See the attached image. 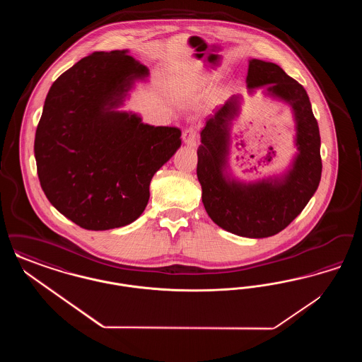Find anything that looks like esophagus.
Listing matches in <instances>:
<instances>
[{"label":"esophagus","mask_w":362,"mask_h":362,"mask_svg":"<svg viewBox=\"0 0 362 362\" xmlns=\"http://www.w3.org/2000/svg\"><path fill=\"white\" fill-rule=\"evenodd\" d=\"M197 138H198V133L194 127H189L183 132V141L189 146H194L197 144Z\"/></svg>","instance_id":"obj_1"}]
</instances>
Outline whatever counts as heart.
Segmentation results:
<instances>
[{
  "instance_id": "obj_1",
  "label": "heart",
  "mask_w": 362,
  "mask_h": 362,
  "mask_svg": "<svg viewBox=\"0 0 362 362\" xmlns=\"http://www.w3.org/2000/svg\"><path fill=\"white\" fill-rule=\"evenodd\" d=\"M210 81H211V78L205 77V78H204V80H201V81L189 83V86H185L183 88H180L179 95H180V96H183V98H192V96H194V95L201 89V86H204L205 84H210Z\"/></svg>"
}]
</instances>
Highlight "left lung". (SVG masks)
Masks as SVG:
<instances>
[{"mask_svg":"<svg viewBox=\"0 0 362 362\" xmlns=\"http://www.w3.org/2000/svg\"><path fill=\"white\" fill-rule=\"evenodd\" d=\"M248 93L263 88L292 110L297 153L286 171L257 182L236 179L229 168L233 121L240 114L241 95H233L207 119L201 132L197 176L202 202L214 224L241 238L262 239L285 229L307 206L320 183L322 158L319 126L304 86L273 62L248 61Z\"/></svg>","mask_w":362,"mask_h":362,"instance_id":"1","label":"left lung"}]
</instances>
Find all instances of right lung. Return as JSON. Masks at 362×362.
I'll use <instances>...</instances> for the list:
<instances>
[{"mask_svg": "<svg viewBox=\"0 0 362 362\" xmlns=\"http://www.w3.org/2000/svg\"><path fill=\"white\" fill-rule=\"evenodd\" d=\"M148 77L129 50L92 52L46 96L35 134L39 182L52 206L84 229L136 221L153 175L180 148L177 127H155L118 110Z\"/></svg>", "mask_w": 362, "mask_h": 362, "instance_id": "add662e5", "label": "right lung"}]
</instances>
